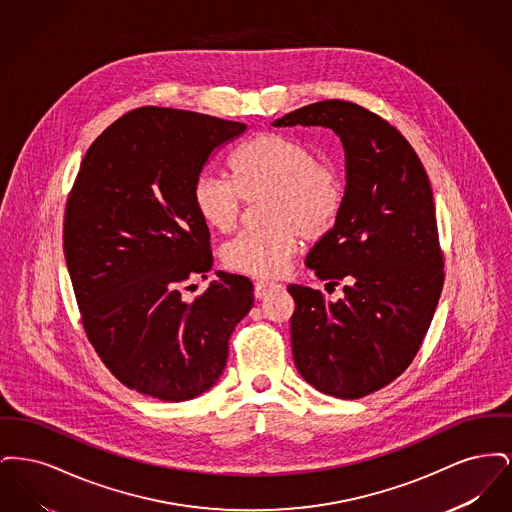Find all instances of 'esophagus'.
Instances as JSON below:
<instances>
[{
	"label": "esophagus",
	"mask_w": 512,
	"mask_h": 512,
	"mask_svg": "<svg viewBox=\"0 0 512 512\" xmlns=\"http://www.w3.org/2000/svg\"><path fill=\"white\" fill-rule=\"evenodd\" d=\"M280 284H274V282H257L255 284V297L257 299H265L268 293L278 290Z\"/></svg>",
	"instance_id": "1"
}]
</instances>
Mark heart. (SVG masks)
Segmentation results:
<instances>
[{
	"mask_svg": "<svg viewBox=\"0 0 512 512\" xmlns=\"http://www.w3.org/2000/svg\"><path fill=\"white\" fill-rule=\"evenodd\" d=\"M232 178L201 172L195 178L192 201L203 224L217 232H230L242 217L245 199L263 205L267 228L247 230L222 247L224 267L255 276L282 274L303 240L324 236L338 219L345 186L340 172L320 163L305 142L265 132L251 138L232 157Z\"/></svg>",
	"mask_w": 512,
	"mask_h": 512,
	"instance_id": "1",
	"label": "heart"
}]
</instances>
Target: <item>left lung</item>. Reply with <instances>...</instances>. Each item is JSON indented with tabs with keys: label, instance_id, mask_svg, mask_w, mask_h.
Wrapping results in <instances>:
<instances>
[{
	"label": "left lung",
	"instance_id": "1",
	"mask_svg": "<svg viewBox=\"0 0 512 512\" xmlns=\"http://www.w3.org/2000/svg\"><path fill=\"white\" fill-rule=\"evenodd\" d=\"M324 126L345 151L340 215L305 265L343 299L288 286L293 361L313 388L340 399L382 390L413 363L443 288L434 195L403 134L365 107L326 99L272 126Z\"/></svg>",
	"mask_w": 512,
	"mask_h": 512
}]
</instances>
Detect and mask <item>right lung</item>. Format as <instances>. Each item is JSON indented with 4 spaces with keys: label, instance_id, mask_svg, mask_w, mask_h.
Returning a JSON list of instances; mask_svg holds the SVG:
<instances>
[{
    "label": "right lung",
    "instance_id": "1",
    "mask_svg": "<svg viewBox=\"0 0 512 512\" xmlns=\"http://www.w3.org/2000/svg\"><path fill=\"white\" fill-rule=\"evenodd\" d=\"M244 122L140 107L86 151L67 199L63 249L84 332L130 390L186 401L211 390L228 340L253 307L240 274L186 301L182 288L213 267L209 228L192 201L209 157ZM190 288V286H188Z\"/></svg>",
    "mask_w": 512,
    "mask_h": 512
}]
</instances>
